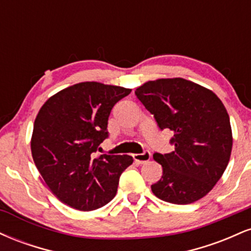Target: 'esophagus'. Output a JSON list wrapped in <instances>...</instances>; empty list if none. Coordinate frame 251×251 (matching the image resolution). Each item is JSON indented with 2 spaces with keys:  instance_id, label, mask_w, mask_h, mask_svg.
<instances>
[{
  "instance_id": "obj_1",
  "label": "esophagus",
  "mask_w": 251,
  "mask_h": 251,
  "mask_svg": "<svg viewBox=\"0 0 251 251\" xmlns=\"http://www.w3.org/2000/svg\"><path fill=\"white\" fill-rule=\"evenodd\" d=\"M151 158V153L149 151H145L144 153H135L133 154V159L135 162H138L139 164H145L148 163Z\"/></svg>"
}]
</instances>
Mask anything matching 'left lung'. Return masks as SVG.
I'll list each match as a JSON object with an SVG mask.
<instances>
[{"instance_id": "left-lung-1", "label": "left lung", "mask_w": 251, "mask_h": 251, "mask_svg": "<svg viewBox=\"0 0 251 251\" xmlns=\"http://www.w3.org/2000/svg\"><path fill=\"white\" fill-rule=\"evenodd\" d=\"M160 129H170L175 151L154 153L163 176L151 185L159 200L190 204L203 198L229 163L232 132L223 102L212 91L183 77L148 81L135 89Z\"/></svg>"}]
</instances>
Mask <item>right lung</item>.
I'll list each match as a JSON object with an SVG mask.
<instances>
[{
	"mask_svg": "<svg viewBox=\"0 0 251 251\" xmlns=\"http://www.w3.org/2000/svg\"><path fill=\"white\" fill-rule=\"evenodd\" d=\"M120 86L86 81L57 92L34 122L31 155L50 191L80 211L106 205L117 194L131 155L97 154L108 137L111 109L131 93Z\"/></svg>",
	"mask_w": 251,
	"mask_h": 251,
	"instance_id": "right-lung-1",
	"label": "right lung"
}]
</instances>
